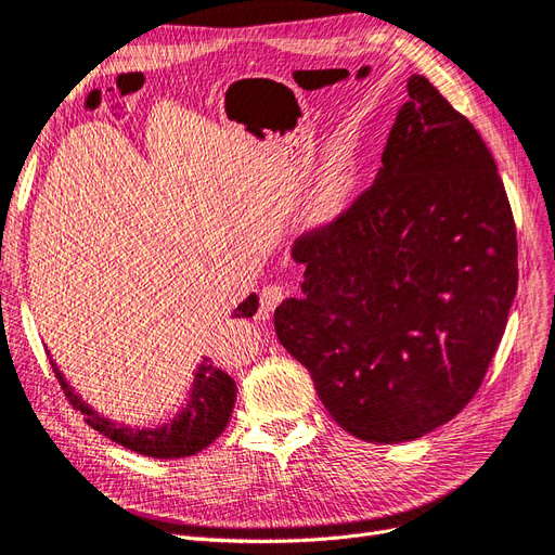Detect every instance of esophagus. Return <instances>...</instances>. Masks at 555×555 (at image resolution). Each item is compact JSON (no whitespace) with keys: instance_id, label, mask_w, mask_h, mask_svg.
<instances>
[{"instance_id":"esophagus-1","label":"esophagus","mask_w":555,"mask_h":555,"mask_svg":"<svg viewBox=\"0 0 555 555\" xmlns=\"http://www.w3.org/2000/svg\"><path fill=\"white\" fill-rule=\"evenodd\" d=\"M285 295H288V291L281 288V285H267V288H262V293H260L258 318H262V320L270 318L272 311L276 309V306L285 299Z\"/></svg>"}]
</instances>
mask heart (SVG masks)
Wrapping results in <instances>:
<instances>
[{"instance_id": "obj_1", "label": "heart", "mask_w": 555, "mask_h": 555, "mask_svg": "<svg viewBox=\"0 0 555 555\" xmlns=\"http://www.w3.org/2000/svg\"><path fill=\"white\" fill-rule=\"evenodd\" d=\"M354 194V164L347 153L336 151L326 159L313 190L306 201V217L311 223H326L336 219Z\"/></svg>"}]
</instances>
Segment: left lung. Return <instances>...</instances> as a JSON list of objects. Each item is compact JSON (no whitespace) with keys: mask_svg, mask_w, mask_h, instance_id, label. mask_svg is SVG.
<instances>
[{"mask_svg":"<svg viewBox=\"0 0 555 555\" xmlns=\"http://www.w3.org/2000/svg\"><path fill=\"white\" fill-rule=\"evenodd\" d=\"M382 169L347 210L297 237L301 299L281 345L357 439L402 443L478 393L517 295V229L496 162L423 75L406 81Z\"/></svg>","mask_w":555,"mask_h":555,"instance_id":"8db88e82","label":"left lung"}]
</instances>
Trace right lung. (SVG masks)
<instances>
[{"instance_id": "obj_1", "label": "right lung", "mask_w": 555, "mask_h": 555, "mask_svg": "<svg viewBox=\"0 0 555 555\" xmlns=\"http://www.w3.org/2000/svg\"><path fill=\"white\" fill-rule=\"evenodd\" d=\"M258 309V297L249 295L237 309L233 311V318H251ZM52 371L64 388L66 400L77 409V412L85 414V421L98 429L100 435L107 439L126 446L128 450H134L139 455L157 457V460H178V457H190L201 453L205 446H210L221 433L223 427L229 425L233 404H235V382L223 373L221 367L212 363V359H203L198 365L192 396L188 400V406L167 425L155 427V429H130V427H118L116 423L100 418L89 404L81 402L73 388L66 384L64 375L56 371L52 363Z\"/></svg>"}]
</instances>
